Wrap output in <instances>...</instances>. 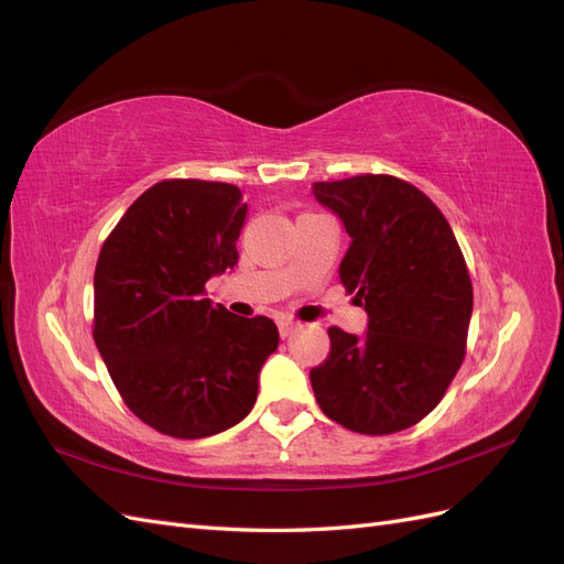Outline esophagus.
I'll return each mask as SVG.
<instances>
[{
  "instance_id": "esophagus-1",
  "label": "esophagus",
  "mask_w": 564,
  "mask_h": 564,
  "mask_svg": "<svg viewBox=\"0 0 564 564\" xmlns=\"http://www.w3.org/2000/svg\"><path fill=\"white\" fill-rule=\"evenodd\" d=\"M301 327L299 322H294V319H289V317H282V319H278V329H280V336L282 338H286V336H292L296 329Z\"/></svg>"
}]
</instances>
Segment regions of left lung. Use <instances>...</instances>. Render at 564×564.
<instances>
[{
	"mask_svg": "<svg viewBox=\"0 0 564 564\" xmlns=\"http://www.w3.org/2000/svg\"><path fill=\"white\" fill-rule=\"evenodd\" d=\"M350 247L338 278L367 311V334L329 329L311 369L319 409L344 429L390 435L429 416L464 362L473 284L447 218L419 187L365 174L313 183Z\"/></svg>",
	"mask_w": 564,
	"mask_h": 564,
	"instance_id": "obj_1",
	"label": "left lung"
}]
</instances>
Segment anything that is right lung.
Here are the masks:
<instances>
[{"mask_svg":"<svg viewBox=\"0 0 564 564\" xmlns=\"http://www.w3.org/2000/svg\"><path fill=\"white\" fill-rule=\"evenodd\" d=\"M247 204L237 185L160 181L119 218L94 272V340L124 404L181 440L224 433L259 395L275 322L204 299L237 265Z\"/></svg>","mask_w":564,"mask_h":564,"instance_id":"obj_1","label":"right lung"}]
</instances>
